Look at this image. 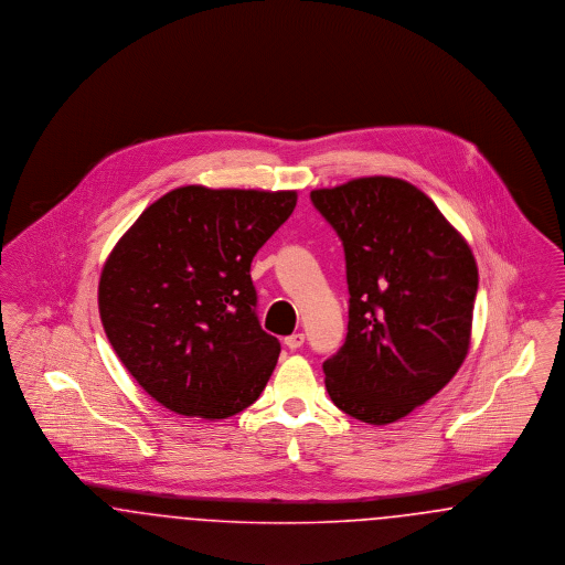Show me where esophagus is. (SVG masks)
I'll use <instances>...</instances> for the list:
<instances>
[{"label":"esophagus","mask_w":565,"mask_h":565,"mask_svg":"<svg viewBox=\"0 0 565 565\" xmlns=\"http://www.w3.org/2000/svg\"><path fill=\"white\" fill-rule=\"evenodd\" d=\"M284 343H286V348H288V350H300V348H302V343H305V334H302V332H295V334L286 337V341H284Z\"/></svg>","instance_id":"1"}]
</instances>
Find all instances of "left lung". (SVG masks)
I'll return each instance as SVG.
<instances>
[{
	"label": "left lung",
	"instance_id": "1",
	"mask_svg": "<svg viewBox=\"0 0 565 565\" xmlns=\"http://www.w3.org/2000/svg\"><path fill=\"white\" fill-rule=\"evenodd\" d=\"M345 249L350 323L323 362L343 413L385 426L436 396L461 366L479 269L470 245L428 194L398 178L311 190Z\"/></svg>",
	"mask_w": 565,
	"mask_h": 565
}]
</instances>
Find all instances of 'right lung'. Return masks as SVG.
Listing matches in <instances>:
<instances>
[{
    "label": "right lung",
    "instance_id": "right-lung-1",
    "mask_svg": "<svg viewBox=\"0 0 565 565\" xmlns=\"http://www.w3.org/2000/svg\"><path fill=\"white\" fill-rule=\"evenodd\" d=\"M295 207V190L182 186L146 207L109 252L104 330L164 408L226 419L265 390L281 348L258 322L249 267Z\"/></svg>",
    "mask_w": 565,
    "mask_h": 565
}]
</instances>
